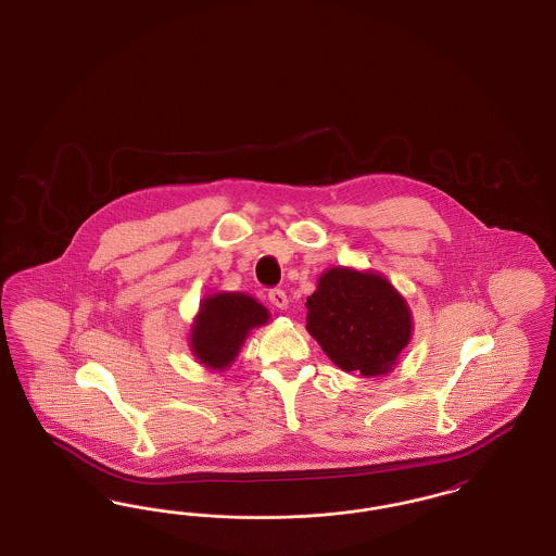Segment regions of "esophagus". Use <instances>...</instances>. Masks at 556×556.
<instances>
[{
    "label": "esophagus",
    "instance_id": "1",
    "mask_svg": "<svg viewBox=\"0 0 556 556\" xmlns=\"http://www.w3.org/2000/svg\"><path fill=\"white\" fill-rule=\"evenodd\" d=\"M268 300H270V304H273L275 308H279V311H286V308L290 306V298H288V293L283 290L268 291Z\"/></svg>",
    "mask_w": 556,
    "mask_h": 556
}]
</instances>
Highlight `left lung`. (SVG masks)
<instances>
[{
	"instance_id": "8db88e82",
	"label": "left lung",
	"mask_w": 556,
	"mask_h": 556,
	"mask_svg": "<svg viewBox=\"0 0 556 556\" xmlns=\"http://www.w3.org/2000/svg\"><path fill=\"white\" fill-rule=\"evenodd\" d=\"M306 329L342 370L379 377L394 370L413 338L404 295L379 273L331 266L306 298Z\"/></svg>"
}]
</instances>
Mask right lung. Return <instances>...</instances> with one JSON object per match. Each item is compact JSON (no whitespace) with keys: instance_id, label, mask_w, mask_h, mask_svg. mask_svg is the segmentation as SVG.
Returning a JSON list of instances; mask_svg holds the SVG:
<instances>
[{"instance_id":"1","label":"right lung","mask_w":556,"mask_h":556,"mask_svg":"<svg viewBox=\"0 0 556 556\" xmlns=\"http://www.w3.org/2000/svg\"><path fill=\"white\" fill-rule=\"evenodd\" d=\"M270 320V313L250 293L216 291L200 300L189 329V350L206 369L231 367L252 329Z\"/></svg>"}]
</instances>
